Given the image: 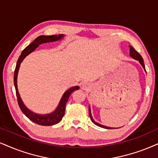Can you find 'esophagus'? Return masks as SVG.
Wrapping results in <instances>:
<instances>
[{"label": "esophagus", "instance_id": "obj_1", "mask_svg": "<svg viewBox=\"0 0 158 158\" xmlns=\"http://www.w3.org/2000/svg\"><path fill=\"white\" fill-rule=\"evenodd\" d=\"M91 84L89 82H84L82 84V85H81V89H83V90H89V89L91 88Z\"/></svg>", "mask_w": 158, "mask_h": 158}]
</instances>
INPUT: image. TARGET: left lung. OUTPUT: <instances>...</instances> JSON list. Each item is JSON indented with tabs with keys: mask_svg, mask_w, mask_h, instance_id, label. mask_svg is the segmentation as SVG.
I'll return each mask as SVG.
<instances>
[{
	"mask_svg": "<svg viewBox=\"0 0 158 158\" xmlns=\"http://www.w3.org/2000/svg\"><path fill=\"white\" fill-rule=\"evenodd\" d=\"M130 47V56H131V57L133 59L136 60L139 62V63L141 65V66L143 67V69H144L145 72H146V69H145V65H144V63H143V60L142 58V57H141L140 54H139L138 52H136L134 49V48L133 47H131V46H129ZM89 117H90V119L91 121L93 122V123L95 124V125H96L98 127H103V128H106V129H113L114 128V127H107L106 126V125H101V124H100L98 123H97V122H95L93 118V116H92V113H91V109H90V106H89Z\"/></svg>",
	"mask_w": 158,
	"mask_h": 158,
	"instance_id": "8db88e82",
	"label": "left lung"
}]
</instances>
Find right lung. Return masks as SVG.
Instances as JSON below:
<instances>
[{"mask_svg": "<svg viewBox=\"0 0 158 158\" xmlns=\"http://www.w3.org/2000/svg\"><path fill=\"white\" fill-rule=\"evenodd\" d=\"M64 35L60 34L58 35H40V36L37 37L34 41L31 44L27 46L25 49L23 51L21 55L19 56V59H18L17 65H16L15 71V76H14V83H15V87L16 89V95L17 97L18 104L19 106L21 111L25 114L26 117L33 123L38 124L40 125H44V126H50V125H55V124L58 123L61 120L63 117L64 116L65 114V104H66L69 98V96L71 94L73 93V91L77 90L79 89V86H74V87H71L69 89L63 93V96H62L60 101L57 105V108L55 110L52 111V112L49 114H36L27 108L22 101V98L19 95V92H18L17 88V76L18 72H19V67H20L21 63L23 62L24 59L25 58L26 56H27L29 54L33 52L36 48L39 47V45L45 43H49V42H55V41H57L63 39Z\"/></svg>", "mask_w": 158, "mask_h": 158, "instance_id": "obj_1", "label": "right lung"}]
</instances>
